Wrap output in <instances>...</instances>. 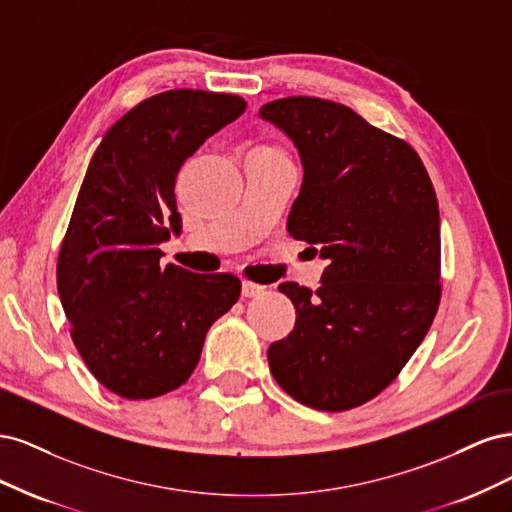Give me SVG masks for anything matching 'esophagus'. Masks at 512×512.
<instances>
[{
    "instance_id": "1",
    "label": "esophagus",
    "mask_w": 512,
    "mask_h": 512,
    "mask_svg": "<svg viewBox=\"0 0 512 512\" xmlns=\"http://www.w3.org/2000/svg\"><path fill=\"white\" fill-rule=\"evenodd\" d=\"M241 292H243V297H258V294H262L265 292V286H260V284H254V282H243L241 284Z\"/></svg>"
}]
</instances>
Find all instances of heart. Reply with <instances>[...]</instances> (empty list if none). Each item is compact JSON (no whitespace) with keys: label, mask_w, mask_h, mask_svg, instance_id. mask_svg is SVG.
Returning <instances> with one entry per match:
<instances>
[{"label":"heart","mask_w":512,"mask_h":512,"mask_svg":"<svg viewBox=\"0 0 512 512\" xmlns=\"http://www.w3.org/2000/svg\"><path fill=\"white\" fill-rule=\"evenodd\" d=\"M262 149H271V151H277V153H282L280 149H275V147H269V145H265V147H262Z\"/></svg>","instance_id":"1"}]
</instances>
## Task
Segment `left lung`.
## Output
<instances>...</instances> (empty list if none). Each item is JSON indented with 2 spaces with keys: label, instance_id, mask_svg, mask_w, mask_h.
Returning <instances> with one entry per match:
<instances>
[{
  "label": "left lung",
  "instance_id": "obj_1",
  "mask_svg": "<svg viewBox=\"0 0 512 512\" xmlns=\"http://www.w3.org/2000/svg\"><path fill=\"white\" fill-rule=\"evenodd\" d=\"M258 115L301 158L288 232L329 260L316 292L280 284L297 320L269 346L271 374L309 408L350 410L397 378L438 312V198L416 151L344 104L292 96Z\"/></svg>",
  "mask_w": 512,
  "mask_h": 512
}]
</instances>
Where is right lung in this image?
I'll use <instances>...</instances> for the list:
<instances>
[{"mask_svg": "<svg viewBox=\"0 0 512 512\" xmlns=\"http://www.w3.org/2000/svg\"><path fill=\"white\" fill-rule=\"evenodd\" d=\"M245 106L232 94L164 91L123 115L89 162L61 241L57 290L76 350L119 397L179 389L209 327L239 299V277L164 267L158 245L181 232V164Z\"/></svg>", "mask_w": 512, "mask_h": 512, "instance_id": "add662e5", "label": "right lung"}]
</instances>
